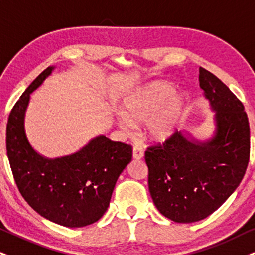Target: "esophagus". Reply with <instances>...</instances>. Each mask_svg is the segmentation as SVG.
Listing matches in <instances>:
<instances>
[{
	"mask_svg": "<svg viewBox=\"0 0 255 255\" xmlns=\"http://www.w3.org/2000/svg\"><path fill=\"white\" fill-rule=\"evenodd\" d=\"M143 157V149L140 147L133 148V159L134 160H141Z\"/></svg>",
	"mask_w": 255,
	"mask_h": 255,
	"instance_id": "esophagus-1",
	"label": "esophagus"
}]
</instances>
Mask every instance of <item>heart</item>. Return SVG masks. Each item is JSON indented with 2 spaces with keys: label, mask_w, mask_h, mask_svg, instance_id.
Listing matches in <instances>:
<instances>
[{
  "label": "heart",
  "mask_w": 255,
  "mask_h": 255,
  "mask_svg": "<svg viewBox=\"0 0 255 255\" xmlns=\"http://www.w3.org/2000/svg\"><path fill=\"white\" fill-rule=\"evenodd\" d=\"M174 92L173 85L167 82H154L142 87L125 99L122 115L130 124L146 121L144 133L151 141H166L179 128L186 108L185 96L174 94ZM125 121L120 120L125 128L127 127Z\"/></svg>",
  "instance_id": "1"
}]
</instances>
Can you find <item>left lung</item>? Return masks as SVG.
<instances>
[{"instance_id": "8db88e82", "label": "left lung", "mask_w": 255, "mask_h": 255, "mask_svg": "<svg viewBox=\"0 0 255 255\" xmlns=\"http://www.w3.org/2000/svg\"><path fill=\"white\" fill-rule=\"evenodd\" d=\"M200 87L215 112L207 142L175 131L147 148L148 188L159 212L179 224L207 218L240 185L250 161V124L243 102L214 74L200 67Z\"/></svg>"}]
</instances>
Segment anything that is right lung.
Masks as SVG:
<instances>
[{"label":"right lung","instance_id":"right-lung-1","mask_svg":"<svg viewBox=\"0 0 255 255\" xmlns=\"http://www.w3.org/2000/svg\"><path fill=\"white\" fill-rule=\"evenodd\" d=\"M53 69H44L12 107L7 124V155L18 191L34 211L66 227L88 226L107 211L133 149L100 135L72 155L47 159L35 151L25 136V109L31 93Z\"/></svg>","mask_w":255,"mask_h":255}]
</instances>
